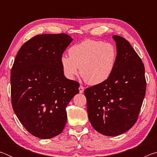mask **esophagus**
<instances>
[{
	"mask_svg": "<svg viewBox=\"0 0 157 157\" xmlns=\"http://www.w3.org/2000/svg\"><path fill=\"white\" fill-rule=\"evenodd\" d=\"M84 88L83 86H82V85H80V86H79V94H82V93L84 92Z\"/></svg>",
	"mask_w": 157,
	"mask_h": 157,
	"instance_id": "esophagus-1",
	"label": "esophagus"
}]
</instances>
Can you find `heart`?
Masks as SVG:
<instances>
[{
    "instance_id": "1",
    "label": "heart",
    "mask_w": 157,
    "mask_h": 157,
    "mask_svg": "<svg viewBox=\"0 0 157 157\" xmlns=\"http://www.w3.org/2000/svg\"><path fill=\"white\" fill-rule=\"evenodd\" d=\"M69 57L62 55L60 63L64 76L73 79L80 75L91 85L105 82L115 68L117 50L113 44L101 41L85 39L73 45L68 50Z\"/></svg>"
}]
</instances>
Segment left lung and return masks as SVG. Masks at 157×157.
Returning <instances> with one entry per match:
<instances>
[{
  "label": "left lung",
  "mask_w": 157,
  "mask_h": 157,
  "mask_svg": "<svg viewBox=\"0 0 157 157\" xmlns=\"http://www.w3.org/2000/svg\"><path fill=\"white\" fill-rule=\"evenodd\" d=\"M117 59L111 76L102 84L85 89L88 118L100 134L121 135L132 128L139 116L146 90L145 67L131 45L120 36Z\"/></svg>",
  "instance_id": "8db88e82"
}]
</instances>
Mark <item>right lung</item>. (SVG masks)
<instances>
[{
  "label": "right lung",
  "mask_w": 157,
  "mask_h": 157,
  "mask_svg": "<svg viewBox=\"0 0 157 157\" xmlns=\"http://www.w3.org/2000/svg\"><path fill=\"white\" fill-rule=\"evenodd\" d=\"M73 39L66 34H44L21 47L11 71L14 113L32 135L48 139L62 133L66 107L79 84L63 75L60 58Z\"/></svg>",
  "instance_id": "obj_1"
}]
</instances>
